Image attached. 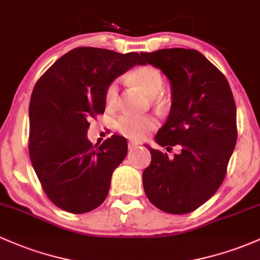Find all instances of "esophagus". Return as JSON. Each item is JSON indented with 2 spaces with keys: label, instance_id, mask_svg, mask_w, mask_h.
<instances>
[{
  "label": "esophagus",
  "instance_id": "1",
  "mask_svg": "<svg viewBox=\"0 0 260 260\" xmlns=\"http://www.w3.org/2000/svg\"><path fill=\"white\" fill-rule=\"evenodd\" d=\"M137 147H138V143L136 142H128V149H135Z\"/></svg>",
  "mask_w": 260,
  "mask_h": 260
}]
</instances>
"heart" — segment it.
Returning a JSON list of instances; mask_svg holds the SVG:
<instances>
[{
    "mask_svg": "<svg viewBox=\"0 0 260 260\" xmlns=\"http://www.w3.org/2000/svg\"><path fill=\"white\" fill-rule=\"evenodd\" d=\"M129 80L138 85L147 95L156 96L162 90L164 79L161 73L156 68L145 67L137 68L129 74ZM118 80H113L108 84L105 91V101L108 107H116L118 104ZM158 125V121L153 116H133L122 115L115 121V129L119 135L129 139L144 138L150 131Z\"/></svg>",
    "mask_w": 260,
    "mask_h": 260,
    "instance_id": "b5f03b06",
    "label": "heart"
}]
</instances>
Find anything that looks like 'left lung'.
I'll return each mask as SVG.
<instances>
[{
	"label": "left lung",
	"mask_w": 260,
	"mask_h": 260,
	"mask_svg": "<svg viewBox=\"0 0 260 260\" xmlns=\"http://www.w3.org/2000/svg\"><path fill=\"white\" fill-rule=\"evenodd\" d=\"M144 64L160 69L172 84V110L155 141L167 150L148 147L152 161L143 172L145 195L173 215L199 209L224 180L237 142V112L230 84L195 49L172 48L141 53Z\"/></svg>",
	"instance_id": "8db88e82"
}]
</instances>
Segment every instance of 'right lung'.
I'll return each mask as SVG.
<instances>
[{
    "label": "right lung",
    "instance_id": "obj_1",
    "mask_svg": "<svg viewBox=\"0 0 260 260\" xmlns=\"http://www.w3.org/2000/svg\"><path fill=\"white\" fill-rule=\"evenodd\" d=\"M137 64H144L138 53L80 47L37 81L28 152L42 189L59 209L90 212L107 198L113 170L127 155V141L113 135L93 147L86 138L88 119L105 112L108 84Z\"/></svg>",
    "mask_w": 260,
    "mask_h": 260
}]
</instances>
